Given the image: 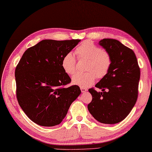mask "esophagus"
Here are the masks:
<instances>
[{
    "label": "esophagus",
    "mask_w": 152,
    "mask_h": 152,
    "mask_svg": "<svg viewBox=\"0 0 152 152\" xmlns=\"http://www.w3.org/2000/svg\"><path fill=\"white\" fill-rule=\"evenodd\" d=\"M80 91H81L82 92H85L88 91V89L86 88H80Z\"/></svg>",
    "instance_id": "1"
}]
</instances>
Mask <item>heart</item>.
Wrapping results in <instances>:
<instances>
[{"label":"heart","instance_id":"1","mask_svg":"<svg viewBox=\"0 0 152 152\" xmlns=\"http://www.w3.org/2000/svg\"><path fill=\"white\" fill-rule=\"evenodd\" d=\"M76 53L80 59L88 60L86 66V73H77L72 78L74 85L86 88L93 84L96 79L102 78L107 73L111 66V58L107 52L96 46L89 41L83 42L76 50ZM63 69L68 75H73L75 72L76 60L72 52L64 56L61 61Z\"/></svg>","mask_w":152,"mask_h":152}]
</instances>
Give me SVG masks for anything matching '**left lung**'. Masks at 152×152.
Segmentation results:
<instances>
[{
    "label": "left lung",
    "mask_w": 152,
    "mask_h": 152,
    "mask_svg": "<svg viewBox=\"0 0 152 152\" xmlns=\"http://www.w3.org/2000/svg\"><path fill=\"white\" fill-rule=\"evenodd\" d=\"M98 44L109 54L111 63L107 73L95 85L102 92L88 90L92 100L88 110L99 122L118 123L137 102L140 68L134 52L117 40L104 39Z\"/></svg>",
    "instance_id": "1"
}]
</instances>
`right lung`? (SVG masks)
<instances>
[{"instance_id": "right-lung-1", "label": "right lung", "mask_w": 152, "mask_h": 152, "mask_svg": "<svg viewBox=\"0 0 152 152\" xmlns=\"http://www.w3.org/2000/svg\"><path fill=\"white\" fill-rule=\"evenodd\" d=\"M80 41L42 40L24 52L15 68L18 103L37 125L61 123L81 92L77 85L65 87L72 80L61 66L63 57Z\"/></svg>"}]
</instances>
